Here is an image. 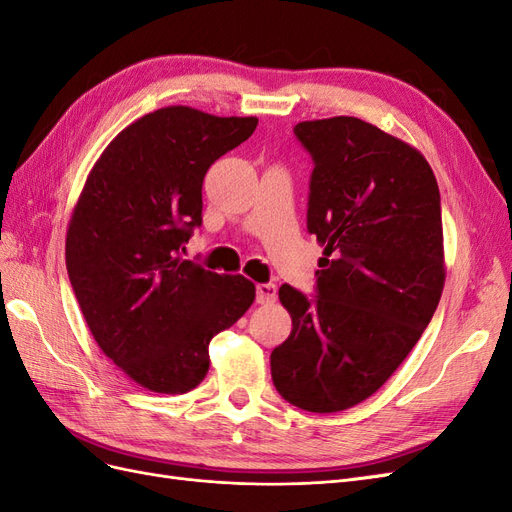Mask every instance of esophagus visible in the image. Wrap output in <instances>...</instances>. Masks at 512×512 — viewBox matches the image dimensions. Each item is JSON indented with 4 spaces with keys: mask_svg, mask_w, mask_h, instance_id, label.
Returning <instances> with one entry per match:
<instances>
[{
    "mask_svg": "<svg viewBox=\"0 0 512 512\" xmlns=\"http://www.w3.org/2000/svg\"><path fill=\"white\" fill-rule=\"evenodd\" d=\"M277 299V290L275 284H258L256 286V301L260 305H269Z\"/></svg>",
    "mask_w": 512,
    "mask_h": 512,
    "instance_id": "34e87169",
    "label": "esophagus"
}]
</instances>
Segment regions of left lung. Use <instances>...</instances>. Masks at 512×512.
I'll use <instances>...</instances> for the list:
<instances>
[{"label": "left lung", "mask_w": 512, "mask_h": 512, "mask_svg": "<svg viewBox=\"0 0 512 512\" xmlns=\"http://www.w3.org/2000/svg\"><path fill=\"white\" fill-rule=\"evenodd\" d=\"M312 153L307 230L324 247L318 297L284 284L292 318L271 352L277 393L307 412H342L404 363L446 280L438 181L416 147L359 117L301 121Z\"/></svg>", "instance_id": "obj_1"}]
</instances>
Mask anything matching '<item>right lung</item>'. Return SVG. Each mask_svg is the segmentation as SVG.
<instances>
[{"label":"right lung","instance_id":"right-lung-1","mask_svg":"<svg viewBox=\"0 0 512 512\" xmlns=\"http://www.w3.org/2000/svg\"><path fill=\"white\" fill-rule=\"evenodd\" d=\"M256 117L164 106L123 128L89 170L66 232V267L100 350L151 393L205 380L209 342L256 299L243 275L183 260L203 222L209 166L252 136Z\"/></svg>","mask_w":512,"mask_h":512}]
</instances>
